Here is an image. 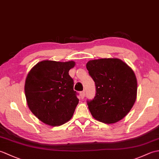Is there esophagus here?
<instances>
[{"instance_id": "obj_1", "label": "esophagus", "mask_w": 159, "mask_h": 159, "mask_svg": "<svg viewBox=\"0 0 159 159\" xmlns=\"http://www.w3.org/2000/svg\"><path fill=\"white\" fill-rule=\"evenodd\" d=\"M80 98H81L82 99H83L84 98H85V92H81L80 93Z\"/></svg>"}]
</instances>
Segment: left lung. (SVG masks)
<instances>
[{"instance_id":"8db88e82","label":"left lung","mask_w":159,"mask_h":159,"mask_svg":"<svg viewBox=\"0 0 159 159\" xmlns=\"http://www.w3.org/2000/svg\"><path fill=\"white\" fill-rule=\"evenodd\" d=\"M86 67L96 84V96L87 101L93 117L109 124L123 119L137 98V81L134 71L117 58L90 60Z\"/></svg>"}]
</instances>
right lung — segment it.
<instances>
[{
  "label": "right lung",
  "mask_w": 159,
  "mask_h": 159,
  "mask_svg": "<svg viewBox=\"0 0 159 159\" xmlns=\"http://www.w3.org/2000/svg\"><path fill=\"white\" fill-rule=\"evenodd\" d=\"M74 66L73 61L43 60L28 73L25 85L26 102L43 123L61 126L72 117L79 101L68 73Z\"/></svg>",
  "instance_id": "add662e5"
}]
</instances>
